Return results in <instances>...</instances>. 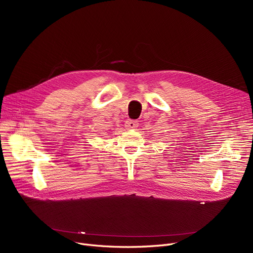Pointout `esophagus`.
Wrapping results in <instances>:
<instances>
[{"label":"esophagus","mask_w":253,"mask_h":253,"mask_svg":"<svg viewBox=\"0 0 253 253\" xmlns=\"http://www.w3.org/2000/svg\"><path fill=\"white\" fill-rule=\"evenodd\" d=\"M125 127L128 129H134L136 127H138V122L136 120H127L126 123H125Z\"/></svg>","instance_id":"1"}]
</instances>
